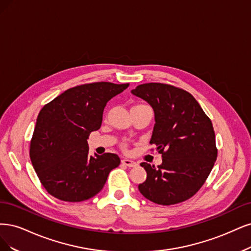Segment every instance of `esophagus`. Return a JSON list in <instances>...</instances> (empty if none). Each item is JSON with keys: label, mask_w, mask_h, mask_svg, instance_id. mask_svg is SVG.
Listing matches in <instances>:
<instances>
[{"label": "esophagus", "mask_w": 251, "mask_h": 251, "mask_svg": "<svg viewBox=\"0 0 251 251\" xmlns=\"http://www.w3.org/2000/svg\"><path fill=\"white\" fill-rule=\"evenodd\" d=\"M122 164L127 166V167H135L137 164L135 163V161L129 159V158H123L122 159Z\"/></svg>", "instance_id": "obj_1"}]
</instances>
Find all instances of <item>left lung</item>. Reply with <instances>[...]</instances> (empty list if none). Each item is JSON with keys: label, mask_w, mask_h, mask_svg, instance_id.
I'll return each mask as SVG.
<instances>
[{"label": "left lung", "mask_w": 251, "mask_h": 251, "mask_svg": "<svg viewBox=\"0 0 251 251\" xmlns=\"http://www.w3.org/2000/svg\"><path fill=\"white\" fill-rule=\"evenodd\" d=\"M131 93L154 110L151 145L163 157L155 168L142 163L147 179L142 195L154 203L171 205L190 199L200 190L217 159L212 121L194 97L165 83H145Z\"/></svg>", "instance_id": "8db88e82"}]
</instances>
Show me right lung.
<instances>
[{"label":"right lung","instance_id":"obj_1","mask_svg":"<svg viewBox=\"0 0 251 251\" xmlns=\"http://www.w3.org/2000/svg\"><path fill=\"white\" fill-rule=\"evenodd\" d=\"M129 83L94 82L75 86L39 111L30 158L50 195L80 202L97 195L121 160L115 153L88 155L87 139L101 127L104 107Z\"/></svg>","mask_w":251,"mask_h":251}]
</instances>
